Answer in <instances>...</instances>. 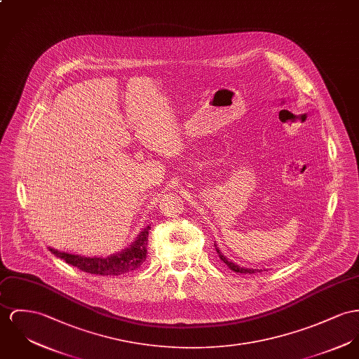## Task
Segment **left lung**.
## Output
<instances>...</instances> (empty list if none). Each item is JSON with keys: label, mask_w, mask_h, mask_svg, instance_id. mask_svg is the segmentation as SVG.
Instances as JSON below:
<instances>
[{"label": "left lung", "mask_w": 359, "mask_h": 359, "mask_svg": "<svg viewBox=\"0 0 359 359\" xmlns=\"http://www.w3.org/2000/svg\"><path fill=\"white\" fill-rule=\"evenodd\" d=\"M215 248H216V251H217V254H219V257H220L221 261L231 269V271H233V272H236V273H245V275H248V273H257V272H262V269H252V268H245V266H239L238 264H235V262H232L226 255H224V252L221 251L220 248H217V245H216V242H215ZM265 271V269H264Z\"/></svg>", "instance_id": "8db88e82"}]
</instances>
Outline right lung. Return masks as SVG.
<instances>
[{"mask_svg": "<svg viewBox=\"0 0 359 359\" xmlns=\"http://www.w3.org/2000/svg\"><path fill=\"white\" fill-rule=\"evenodd\" d=\"M150 225L144 226L135 241L124 250H120L108 257H84L79 254H69L49 248L55 257L64 259L67 264L81 269L83 272L100 276H118L138 269L147 257V238Z\"/></svg>", "mask_w": 359, "mask_h": 359, "instance_id": "right-lung-1", "label": "right lung"}]
</instances>
